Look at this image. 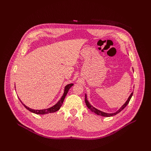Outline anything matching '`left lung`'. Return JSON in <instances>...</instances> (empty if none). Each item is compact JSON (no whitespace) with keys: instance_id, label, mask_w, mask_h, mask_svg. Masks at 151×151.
Returning a JSON list of instances; mask_svg holds the SVG:
<instances>
[{"instance_id":"obj_1","label":"left lung","mask_w":151,"mask_h":151,"mask_svg":"<svg viewBox=\"0 0 151 151\" xmlns=\"http://www.w3.org/2000/svg\"><path fill=\"white\" fill-rule=\"evenodd\" d=\"M132 95H133V93H131V94L130 95V96L129 97V98H128L127 101L125 102V103L124 104H123V106H122L119 109H118V110L116 112L114 113H106L103 112V111H99V110H98V109L95 108L93 107V106H92V105H91V104L89 103V102L88 101V99H87L86 95H85V102H86V106H88V108L92 112H93V113H96V114H97V115H100V116L109 117V116H112L115 115H116V114H118V113H120L121 111H122L123 109H124V108L127 106V105L128 104H129V101H130V99H131V98H132Z\"/></svg>"}]
</instances>
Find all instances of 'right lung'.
I'll return each mask as SVG.
<instances>
[{"label": "right lung", "mask_w": 151, "mask_h": 151, "mask_svg": "<svg viewBox=\"0 0 151 151\" xmlns=\"http://www.w3.org/2000/svg\"><path fill=\"white\" fill-rule=\"evenodd\" d=\"M74 85L73 84H68L65 86V90H64V93H63L62 97L61 98V99L59 100L58 102L56 104H55L54 106H53L51 108H47V109H41V110H36V109H31L29 108H28V106H26L25 104H24L23 103H22V104L24 105V106L27 109H28L29 111H30L32 113H36V114H39V115H43V114H47V113H53V112H55L57 111H58L59 109L60 108V107L62 106V103L63 102V100H64L66 95L68 93V90H69V89L71 88V87ZM20 100V99H19Z\"/></svg>", "instance_id": "right-lung-1"}]
</instances>
